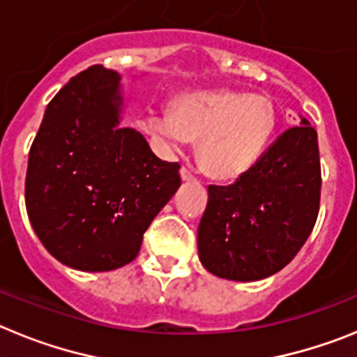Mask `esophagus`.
<instances>
[{
  "mask_svg": "<svg viewBox=\"0 0 357 357\" xmlns=\"http://www.w3.org/2000/svg\"><path fill=\"white\" fill-rule=\"evenodd\" d=\"M181 176H182V181L184 182H189V181H195V175L191 172H189L188 168H182L181 169Z\"/></svg>",
  "mask_w": 357,
  "mask_h": 357,
  "instance_id": "1",
  "label": "esophagus"
}]
</instances>
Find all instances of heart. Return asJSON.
Instances as JSON below:
<instances>
[{"instance_id":"heart-1","label":"heart","mask_w":357,"mask_h":357,"mask_svg":"<svg viewBox=\"0 0 357 357\" xmlns=\"http://www.w3.org/2000/svg\"><path fill=\"white\" fill-rule=\"evenodd\" d=\"M277 123L275 103L266 94L200 91L176 98L172 110L148 116L143 127L169 148L198 141L202 168L218 181H234L259 162Z\"/></svg>"}]
</instances>
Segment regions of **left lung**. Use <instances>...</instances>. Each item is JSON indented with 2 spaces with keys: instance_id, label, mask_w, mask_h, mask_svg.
<instances>
[{
  "instance_id": "8db88e82",
  "label": "left lung",
  "mask_w": 357,
  "mask_h": 357,
  "mask_svg": "<svg viewBox=\"0 0 357 357\" xmlns=\"http://www.w3.org/2000/svg\"><path fill=\"white\" fill-rule=\"evenodd\" d=\"M318 135L301 116L234 184L209 185L198 225L207 272L250 282L273 275L298 254L320 207Z\"/></svg>"
}]
</instances>
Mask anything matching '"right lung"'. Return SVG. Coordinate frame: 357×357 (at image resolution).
<instances>
[{
    "label": "right lung",
    "mask_w": 357,
    "mask_h": 357,
    "mask_svg": "<svg viewBox=\"0 0 357 357\" xmlns=\"http://www.w3.org/2000/svg\"><path fill=\"white\" fill-rule=\"evenodd\" d=\"M121 75L91 66L46 107L28 155L24 198L44 248L82 272L134 261L151 220L181 188V164L121 127Z\"/></svg>",
    "instance_id": "1"
}]
</instances>
